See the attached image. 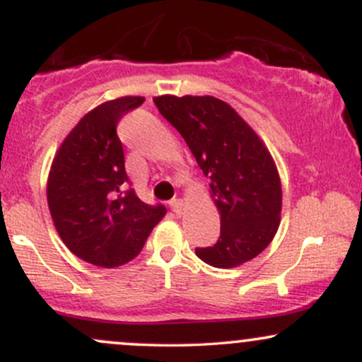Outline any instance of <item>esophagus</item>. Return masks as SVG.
Listing matches in <instances>:
<instances>
[{
  "label": "esophagus",
  "instance_id": "1",
  "mask_svg": "<svg viewBox=\"0 0 362 362\" xmlns=\"http://www.w3.org/2000/svg\"><path fill=\"white\" fill-rule=\"evenodd\" d=\"M170 207H172V211L175 214H182V209H184V202H182L180 199H173V201H170Z\"/></svg>",
  "mask_w": 362,
  "mask_h": 362
}]
</instances>
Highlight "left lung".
I'll return each mask as SVG.
<instances>
[{"label":"left lung","instance_id":"left-lung-1","mask_svg":"<svg viewBox=\"0 0 362 362\" xmlns=\"http://www.w3.org/2000/svg\"><path fill=\"white\" fill-rule=\"evenodd\" d=\"M153 102L209 177L221 218L218 242L195 248V255L219 269L255 259L277 233L282 207L279 172L264 141L233 107L211 95H160Z\"/></svg>","mask_w":362,"mask_h":362}]
</instances>
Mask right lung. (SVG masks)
Instances as JSON below:
<instances>
[{
    "label": "right lung",
    "mask_w": 362,
    "mask_h": 362,
    "mask_svg": "<svg viewBox=\"0 0 362 362\" xmlns=\"http://www.w3.org/2000/svg\"><path fill=\"white\" fill-rule=\"evenodd\" d=\"M143 102L129 95L83 115L49 172L47 204L57 233L74 255L97 267L131 262L167 214L161 204H144L134 190L120 194L127 173L117 124Z\"/></svg>",
    "instance_id": "1"
}]
</instances>
